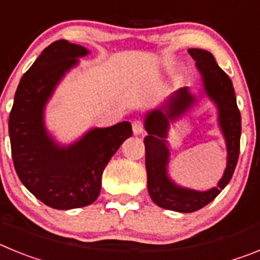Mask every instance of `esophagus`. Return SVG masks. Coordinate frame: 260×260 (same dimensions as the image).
<instances>
[{
    "instance_id": "34e87169",
    "label": "esophagus",
    "mask_w": 260,
    "mask_h": 260,
    "mask_svg": "<svg viewBox=\"0 0 260 260\" xmlns=\"http://www.w3.org/2000/svg\"><path fill=\"white\" fill-rule=\"evenodd\" d=\"M132 125H133V132H134L135 135L142 134V133H143V130H144V123H143V121H142L141 118L134 119V121H133Z\"/></svg>"
}]
</instances>
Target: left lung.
<instances>
[{
  "mask_svg": "<svg viewBox=\"0 0 260 260\" xmlns=\"http://www.w3.org/2000/svg\"><path fill=\"white\" fill-rule=\"evenodd\" d=\"M190 56L197 62L201 71L204 91L219 110V123L226 142V168L224 176L216 187L207 191L186 189L176 185L168 177L167 165L169 161L168 130L169 121L180 118L197 99L182 87L173 93L161 109H155L146 116L144 127L148 133L144 138L146 146L147 185L150 197L158 207L176 212H194L212 202L228 185L234 173L240 155L241 113L236 102L233 83L231 78L220 69L210 52L204 49H189Z\"/></svg>",
  "mask_w": 260,
  "mask_h": 260,
  "instance_id": "left-lung-1",
  "label": "left lung"
}]
</instances>
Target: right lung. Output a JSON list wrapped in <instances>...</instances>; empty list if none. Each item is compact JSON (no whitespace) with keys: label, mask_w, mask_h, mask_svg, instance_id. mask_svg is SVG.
Listing matches in <instances>:
<instances>
[{"label":"right lung","mask_w":260,"mask_h":260,"mask_svg":"<svg viewBox=\"0 0 260 260\" xmlns=\"http://www.w3.org/2000/svg\"><path fill=\"white\" fill-rule=\"evenodd\" d=\"M88 53L66 40L45 48L20 79L9 117L11 155L19 180L39 201L56 210L93 203L105 167L133 134L127 121L92 128L68 147L48 134L45 104L63 75Z\"/></svg>","instance_id":"add662e5"}]
</instances>
